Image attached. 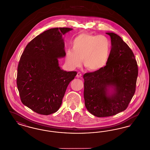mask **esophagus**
<instances>
[{
    "mask_svg": "<svg viewBox=\"0 0 150 150\" xmlns=\"http://www.w3.org/2000/svg\"><path fill=\"white\" fill-rule=\"evenodd\" d=\"M82 76V74L80 72H78L76 75V77L78 78H81Z\"/></svg>",
    "mask_w": 150,
    "mask_h": 150,
    "instance_id": "obj_1",
    "label": "esophagus"
}]
</instances>
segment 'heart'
I'll return each instance as SVG.
<instances>
[{"label":"heart","mask_w":150,"mask_h":150,"mask_svg":"<svg viewBox=\"0 0 150 150\" xmlns=\"http://www.w3.org/2000/svg\"><path fill=\"white\" fill-rule=\"evenodd\" d=\"M110 42L107 37L83 33L73 40L71 49L66 51L65 61L71 69L80 66L82 60L84 66L90 71H98L108 62Z\"/></svg>","instance_id":"heart-1"}]
</instances>
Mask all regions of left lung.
Segmentation results:
<instances>
[{
    "label": "left lung",
    "mask_w": 150,
    "mask_h": 150,
    "mask_svg": "<svg viewBox=\"0 0 150 150\" xmlns=\"http://www.w3.org/2000/svg\"><path fill=\"white\" fill-rule=\"evenodd\" d=\"M106 34L112 44L106 65L83 76L85 105L98 117L126 110L134 94L138 76L137 63L131 49L117 34Z\"/></svg>",
    "instance_id": "left-lung-1"
}]
</instances>
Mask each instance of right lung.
Here are the masks:
<instances>
[{
	"label": "right lung",
	"mask_w": 150,
	"mask_h": 150,
	"mask_svg": "<svg viewBox=\"0 0 150 150\" xmlns=\"http://www.w3.org/2000/svg\"><path fill=\"white\" fill-rule=\"evenodd\" d=\"M72 30H46L29 42L22 54L17 70L18 90L21 102L37 113L56 112L68 85L77 74L62 70L58 60L65 56L62 36Z\"/></svg>",
	"instance_id": "add662e5"
}]
</instances>
